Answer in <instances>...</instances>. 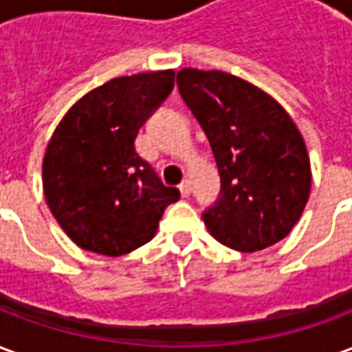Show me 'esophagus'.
<instances>
[{"label": "esophagus", "mask_w": 352, "mask_h": 352, "mask_svg": "<svg viewBox=\"0 0 352 352\" xmlns=\"http://www.w3.org/2000/svg\"><path fill=\"white\" fill-rule=\"evenodd\" d=\"M179 190H181V196H183V198H188V196H190V190H192L190 181H183V183L179 184Z\"/></svg>", "instance_id": "esophagus-1"}]
</instances>
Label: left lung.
Listing matches in <instances>:
<instances>
[{
  "mask_svg": "<svg viewBox=\"0 0 352 352\" xmlns=\"http://www.w3.org/2000/svg\"><path fill=\"white\" fill-rule=\"evenodd\" d=\"M177 87L221 175V198L204 213L211 236L241 252L285 239L311 192L309 154L294 120L270 94L230 73L184 67Z\"/></svg>",
  "mask_w": 352,
  "mask_h": 352,
  "instance_id": "1",
  "label": "left lung"
}]
</instances>
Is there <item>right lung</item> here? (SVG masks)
Segmentation results:
<instances>
[{
	"label": "right lung",
	"instance_id": "1",
	"mask_svg": "<svg viewBox=\"0 0 352 352\" xmlns=\"http://www.w3.org/2000/svg\"><path fill=\"white\" fill-rule=\"evenodd\" d=\"M173 82V69L116 77L75 101L56 126L43 158V192L80 249L103 256L135 251L181 198L135 151L139 128Z\"/></svg>",
	"mask_w": 352,
	"mask_h": 352
}]
</instances>
